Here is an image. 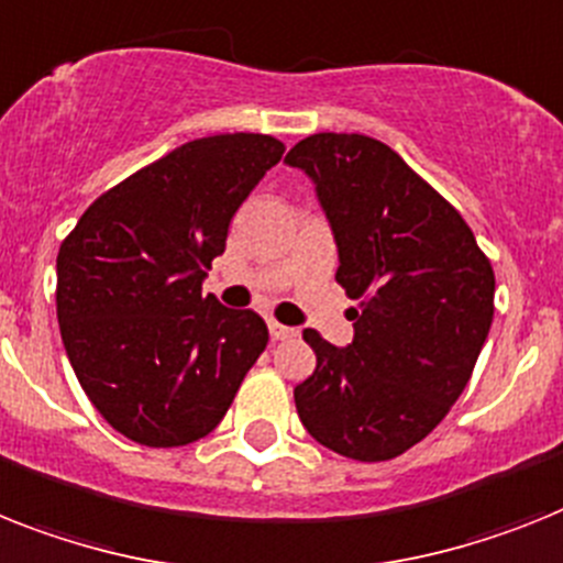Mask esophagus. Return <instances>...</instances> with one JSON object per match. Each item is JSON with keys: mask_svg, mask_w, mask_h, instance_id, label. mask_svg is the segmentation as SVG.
<instances>
[{"mask_svg": "<svg viewBox=\"0 0 563 563\" xmlns=\"http://www.w3.org/2000/svg\"><path fill=\"white\" fill-rule=\"evenodd\" d=\"M268 332H272V340H291V338H297V329H289V325L277 323V320H272V323H268Z\"/></svg>", "mask_w": 563, "mask_h": 563, "instance_id": "esophagus-1", "label": "esophagus"}]
</instances>
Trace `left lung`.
Segmentation results:
<instances>
[{"mask_svg": "<svg viewBox=\"0 0 563 563\" xmlns=\"http://www.w3.org/2000/svg\"><path fill=\"white\" fill-rule=\"evenodd\" d=\"M318 186L357 300L354 340L306 329L318 366L295 386L318 443L363 464L391 461L432 432L470 384L495 314V272L450 200L366 134H311L286 154Z\"/></svg>", "mask_w": 563, "mask_h": 563, "instance_id": "obj_1", "label": "left lung"}]
</instances>
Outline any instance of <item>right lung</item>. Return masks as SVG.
Returning <instances> with one entry per match:
<instances>
[{"label": "right lung", "mask_w": 563, "mask_h": 563, "mask_svg": "<svg viewBox=\"0 0 563 563\" xmlns=\"http://www.w3.org/2000/svg\"><path fill=\"white\" fill-rule=\"evenodd\" d=\"M286 145L214 134L168 151L85 209L56 254V318L79 386L140 446L200 441L268 343L257 311L202 297L229 223Z\"/></svg>", "instance_id": "1"}]
</instances>
